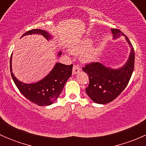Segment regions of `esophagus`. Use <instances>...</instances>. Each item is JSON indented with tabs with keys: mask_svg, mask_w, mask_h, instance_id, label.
Segmentation results:
<instances>
[{
	"mask_svg": "<svg viewBox=\"0 0 146 146\" xmlns=\"http://www.w3.org/2000/svg\"><path fill=\"white\" fill-rule=\"evenodd\" d=\"M80 71V68L78 65H74L73 68V74H77Z\"/></svg>",
	"mask_w": 146,
	"mask_h": 146,
	"instance_id": "34e87169",
	"label": "esophagus"
}]
</instances>
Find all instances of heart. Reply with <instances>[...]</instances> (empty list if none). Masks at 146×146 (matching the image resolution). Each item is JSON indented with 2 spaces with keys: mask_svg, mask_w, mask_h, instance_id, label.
<instances>
[{
  "mask_svg": "<svg viewBox=\"0 0 146 146\" xmlns=\"http://www.w3.org/2000/svg\"><path fill=\"white\" fill-rule=\"evenodd\" d=\"M92 40L86 39L81 41L79 44L73 46L70 52L74 54H80V60L85 63L93 61L97 56V50L92 46Z\"/></svg>",
  "mask_w": 146,
  "mask_h": 146,
  "instance_id": "b5f03b06",
  "label": "heart"
}]
</instances>
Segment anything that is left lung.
<instances>
[{"instance_id": "1", "label": "left lung", "mask_w": 146, "mask_h": 146, "mask_svg": "<svg viewBox=\"0 0 146 146\" xmlns=\"http://www.w3.org/2000/svg\"><path fill=\"white\" fill-rule=\"evenodd\" d=\"M111 31L114 39L125 36L131 48L130 55L126 64L119 68L107 67L99 62L91 63L82 68L90 80L85 89L87 95L98 104H107L117 98L128 85L134 69V50L129 38L118 29Z\"/></svg>"}]
</instances>
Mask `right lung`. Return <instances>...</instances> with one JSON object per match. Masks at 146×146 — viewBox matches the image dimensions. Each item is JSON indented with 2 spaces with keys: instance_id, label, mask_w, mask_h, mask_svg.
<instances>
[{
  "instance_id": "obj_1",
  "label": "right lung",
  "mask_w": 146,
  "mask_h": 146,
  "mask_svg": "<svg viewBox=\"0 0 146 146\" xmlns=\"http://www.w3.org/2000/svg\"><path fill=\"white\" fill-rule=\"evenodd\" d=\"M28 35H41L47 40L52 39V36L46 31L35 29L25 32L23 36ZM62 52L59 51L58 56ZM12 56L10 60V73L12 78L20 92L29 101L39 106H48L56 100L64 88L68 79L71 76L73 64L65 65L56 63L50 73L43 79L35 83H24L18 80L13 73L12 69Z\"/></svg>"
}]
</instances>
